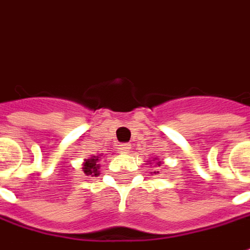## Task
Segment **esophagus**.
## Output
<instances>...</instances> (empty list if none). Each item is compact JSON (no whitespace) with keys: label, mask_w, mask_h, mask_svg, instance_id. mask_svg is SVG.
<instances>
[{"label":"esophagus","mask_w":250,"mask_h":250,"mask_svg":"<svg viewBox=\"0 0 250 250\" xmlns=\"http://www.w3.org/2000/svg\"><path fill=\"white\" fill-rule=\"evenodd\" d=\"M130 149H131L130 143H122V145H119V150H122L123 153H128Z\"/></svg>","instance_id":"34e87169"}]
</instances>
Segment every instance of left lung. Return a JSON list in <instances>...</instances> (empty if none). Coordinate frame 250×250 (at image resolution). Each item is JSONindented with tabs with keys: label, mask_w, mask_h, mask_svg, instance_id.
<instances>
[{
	"label": "left lung",
	"mask_w": 250,
	"mask_h": 250,
	"mask_svg": "<svg viewBox=\"0 0 250 250\" xmlns=\"http://www.w3.org/2000/svg\"><path fill=\"white\" fill-rule=\"evenodd\" d=\"M155 165H157V167H161L162 164H161V161H157V164H155ZM155 173V172H154Z\"/></svg>",
	"instance_id": "8db88e82"
}]
</instances>
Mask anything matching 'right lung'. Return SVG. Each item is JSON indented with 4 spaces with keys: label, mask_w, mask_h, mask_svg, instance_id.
<instances>
[{
    "label": "right lung",
    "mask_w": 250,
    "mask_h": 250,
    "mask_svg": "<svg viewBox=\"0 0 250 250\" xmlns=\"http://www.w3.org/2000/svg\"><path fill=\"white\" fill-rule=\"evenodd\" d=\"M100 160L101 155H92L90 158L85 160L83 165V173L86 176H97L100 173V164H99Z\"/></svg>",
    "instance_id": "right-lung-1"
}]
</instances>
